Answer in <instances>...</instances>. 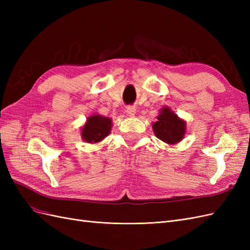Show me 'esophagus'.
<instances>
[{"label":"esophagus","instance_id":"esophagus-1","mask_svg":"<svg viewBox=\"0 0 250 250\" xmlns=\"http://www.w3.org/2000/svg\"><path fill=\"white\" fill-rule=\"evenodd\" d=\"M126 112H127L129 116H134V113H135V107L133 106V105H128V106L126 107Z\"/></svg>","mask_w":250,"mask_h":250}]
</instances>
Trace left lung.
<instances>
[{"mask_svg": "<svg viewBox=\"0 0 250 250\" xmlns=\"http://www.w3.org/2000/svg\"><path fill=\"white\" fill-rule=\"evenodd\" d=\"M157 139L168 144H175L184 139L186 133V122L180 120L170 108L161 110L157 121L152 125Z\"/></svg>", "mask_w": 250, "mask_h": 250, "instance_id": "left-lung-1", "label": "left lung"}]
</instances>
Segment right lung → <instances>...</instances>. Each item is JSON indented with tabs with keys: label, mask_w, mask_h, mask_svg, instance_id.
I'll return each mask as SVG.
<instances>
[{
	"label": "right lung",
	"mask_w": 250,
	"mask_h": 250,
	"mask_svg": "<svg viewBox=\"0 0 250 250\" xmlns=\"http://www.w3.org/2000/svg\"><path fill=\"white\" fill-rule=\"evenodd\" d=\"M111 128V120L100 115H95L87 119L86 124L82 128V138L88 143H98L102 141Z\"/></svg>",
	"instance_id": "obj_1"
}]
</instances>
